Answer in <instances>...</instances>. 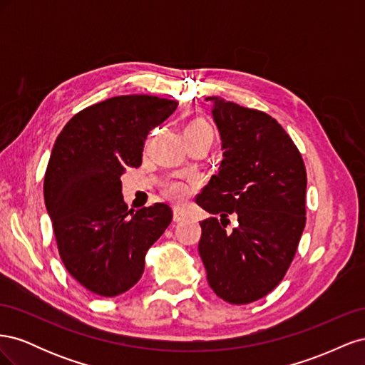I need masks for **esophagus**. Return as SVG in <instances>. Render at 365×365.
Masks as SVG:
<instances>
[{"mask_svg":"<svg viewBox=\"0 0 365 365\" xmlns=\"http://www.w3.org/2000/svg\"><path fill=\"white\" fill-rule=\"evenodd\" d=\"M185 219H187L185 213L181 212L180 208H175L173 210V220H175V222H182V220H185Z\"/></svg>","mask_w":365,"mask_h":365,"instance_id":"obj_1","label":"esophagus"}]
</instances>
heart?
I'll return each mask as SVG.
<instances>
[{"label":"heart","mask_w":365,"mask_h":365,"mask_svg":"<svg viewBox=\"0 0 365 365\" xmlns=\"http://www.w3.org/2000/svg\"><path fill=\"white\" fill-rule=\"evenodd\" d=\"M204 129H212V128H210L205 123V121L196 120V121H193V123L189 125V128L185 129V132H189V130H204ZM164 193L168 195L170 200H173L176 202H181V201L185 200L187 196H189L190 187L187 185V184H184V182H181V181H172V182H169L168 185L164 187Z\"/></svg>","instance_id":"b5f03b06"}]
</instances>
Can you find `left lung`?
<instances>
[{
    "label": "left lung",
    "instance_id": "obj_1",
    "mask_svg": "<svg viewBox=\"0 0 365 365\" xmlns=\"http://www.w3.org/2000/svg\"><path fill=\"white\" fill-rule=\"evenodd\" d=\"M207 101L224 153L196 196L213 215L201 222L197 251L215 294L248 304L275 289L294 260L306 225V168L277 120L220 97ZM230 214L238 220L233 230Z\"/></svg>",
    "mask_w": 365,
    "mask_h": 365
}]
</instances>
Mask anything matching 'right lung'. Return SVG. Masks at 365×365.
<instances>
[{
    "mask_svg": "<svg viewBox=\"0 0 365 365\" xmlns=\"http://www.w3.org/2000/svg\"><path fill=\"white\" fill-rule=\"evenodd\" d=\"M176 106L155 96L111 97L77 113L54 143L43 200L59 256L97 295L129 291L145 271L148 250L172 222L168 204L128 210L120 176L138 168L148 134Z\"/></svg>",
    "mask_w": 365,
    "mask_h": 365,
    "instance_id": "right-lung-1",
    "label": "right lung"
}]
</instances>
